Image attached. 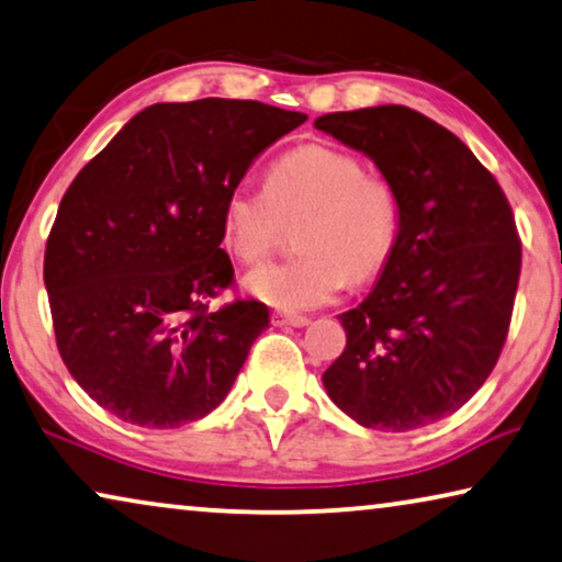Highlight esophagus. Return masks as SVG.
<instances>
[{
    "mask_svg": "<svg viewBox=\"0 0 562 562\" xmlns=\"http://www.w3.org/2000/svg\"><path fill=\"white\" fill-rule=\"evenodd\" d=\"M310 321L305 315H288V313H272V325H290V328H305Z\"/></svg>",
    "mask_w": 562,
    "mask_h": 562,
    "instance_id": "1",
    "label": "esophagus"
}]
</instances>
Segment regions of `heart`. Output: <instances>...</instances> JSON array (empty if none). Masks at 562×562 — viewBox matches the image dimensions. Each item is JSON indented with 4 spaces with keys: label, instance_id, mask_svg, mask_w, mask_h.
Here are the masks:
<instances>
[{
    "label": "heart",
    "instance_id": "b5f03b06",
    "mask_svg": "<svg viewBox=\"0 0 562 562\" xmlns=\"http://www.w3.org/2000/svg\"><path fill=\"white\" fill-rule=\"evenodd\" d=\"M300 216V255L257 267L245 280L257 300L284 313L333 303L348 280H373L396 247L401 199L386 176L363 173L356 156L305 144L274 158L265 191L245 183L229 191L222 206L224 247L239 262H262L282 224Z\"/></svg>",
    "mask_w": 562,
    "mask_h": 562
}]
</instances>
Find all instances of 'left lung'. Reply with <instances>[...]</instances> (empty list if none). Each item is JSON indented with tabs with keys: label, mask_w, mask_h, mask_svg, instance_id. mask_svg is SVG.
Instances as JSON below:
<instances>
[{
	"label": "left lung",
	"mask_w": 562,
	"mask_h": 562,
	"mask_svg": "<svg viewBox=\"0 0 562 562\" xmlns=\"http://www.w3.org/2000/svg\"><path fill=\"white\" fill-rule=\"evenodd\" d=\"M315 128L373 158L401 199L396 247L340 315L346 350L325 391L366 429L414 431L462 408L497 366L522 267L515 214L472 150L412 108L328 113Z\"/></svg>",
	"instance_id": "obj_1"
}]
</instances>
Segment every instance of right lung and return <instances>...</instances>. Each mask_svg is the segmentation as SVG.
I'll list each match as a JSON object with an SVG mask.
<instances>
[{"label": "right lung", "mask_w": 562, "mask_h": 562, "mask_svg": "<svg viewBox=\"0 0 562 562\" xmlns=\"http://www.w3.org/2000/svg\"><path fill=\"white\" fill-rule=\"evenodd\" d=\"M305 121L257 100L156 103L67 187L45 288L63 363L105 412L176 429L227 396L270 310L209 307L234 284L222 206L255 158Z\"/></svg>", "instance_id": "right-lung-1"}]
</instances>
